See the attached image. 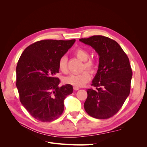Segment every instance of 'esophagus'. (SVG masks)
<instances>
[{
	"instance_id": "esophagus-1",
	"label": "esophagus",
	"mask_w": 147,
	"mask_h": 147,
	"mask_svg": "<svg viewBox=\"0 0 147 147\" xmlns=\"http://www.w3.org/2000/svg\"><path fill=\"white\" fill-rule=\"evenodd\" d=\"M74 90L75 91H77V90H80V88L77 87V86H74Z\"/></svg>"
}]
</instances>
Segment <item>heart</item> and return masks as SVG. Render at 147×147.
<instances>
[{
	"instance_id": "obj_1",
	"label": "heart",
	"mask_w": 147,
	"mask_h": 147,
	"mask_svg": "<svg viewBox=\"0 0 147 147\" xmlns=\"http://www.w3.org/2000/svg\"><path fill=\"white\" fill-rule=\"evenodd\" d=\"M74 55L79 59L84 61L83 69H86L91 72H94L97 64L96 61L89 57V53L87 50L82 48H78L74 51ZM58 67L61 72L65 73L67 71V57L65 56L61 57L58 62ZM91 78V75L89 72L84 70L83 72L78 74H72L64 78V82L71 84L74 86L81 87L86 84Z\"/></svg>"
}]
</instances>
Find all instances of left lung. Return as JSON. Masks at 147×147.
I'll return each instance as SVG.
<instances>
[{
	"label": "left lung",
	"mask_w": 147,
	"mask_h": 147,
	"mask_svg": "<svg viewBox=\"0 0 147 147\" xmlns=\"http://www.w3.org/2000/svg\"><path fill=\"white\" fill-rule=\"evenodd\" d=\"M94 49L99 56L98 70L92 81L95 90H87L84 108L97 119L113 117L129 95L132 72L128 57L119 44L102 35L80 38Z\"/></svg>",
	"instance_id": "1"
}]
</instances>
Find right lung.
<instances>
[{
  "label": "right lung",
  "instance_id": "1",
  "mask_svg": "<svg viewBox=\"0 0 147 147\" xmlns=\"http://www.w3.org/2000/svg\"><path fill=\"white\" fill-rule=\"evenodd\" d=\"M75 40H43L26 48L16 66V85L20 102L34 118L50 122L63 113L64 100L73 92L71 84L59 87L58 62Z\"/></svg>",
  "mask_w": 147,
  "mask_h": 147
}]
</instances>
